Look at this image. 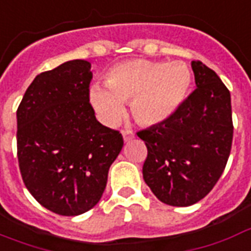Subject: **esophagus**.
Listing matches in <instances>:
<instances>
[{
  "label": "esophagus",
  "instance_id": "esophagus-1",
  "mask_svg": "<svg viewBox=\"0 0 251 251\" xmlns=\"http://www.w3.org/2000/svg\"><path fill=\"white\" fill-rule=\"evenodd\" d=\"M122 135H124V141H125V142H129V141H131L134 138V133L131 130H127V129H126V130H122Z\"/></svg>",
  "mask_w": 251,
  "mask_h": 251
}]
</instances>
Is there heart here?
Masks as SVG:
<instances>
[{"label":"heart","mask_w":251,"mask_h":251,"mask_svg":"<svg viewBox=\"0 0 251 251\" xmlns=\"http://www.w3.org/2000/svg\"><path fill=\"white\" fill-rule=\"evenodd\" d=\"M106 88L94 85L90 102L106 125H114L130 101L131 114L140 124L157 125L168 121L186 98L192 74L183 62L127 59L109 69Z\"/></svg>","instance_id":"heart-1"}]
</instances>
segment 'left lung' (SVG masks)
<instances>
[{
    "label": "left lung",
    "mask_w": 251,
    "mask_h": 251,
    "mask_svg": "<svg viewBox=\"0 0 251 251\" xmlns=\"http://www.w3.org/2000/svg\"><path fill=\"white\" fill-rule=\"evenodd\" d=\"M197 89L168 121L137 133L148 148L142 174L159 201L190 206L218 182L233 142L229 89L201 61H193Z\"/></svg>",
    "instance_id": "1"
}]
</instances>
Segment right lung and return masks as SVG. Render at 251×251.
<instances>
[{"label":"right lung","mask_w":251,"mask_h":251,"mask_svg":"<svg viewBox=\"0 0 251 251\" xmlns=\"http://www.w3.org/2000/svg\"><path fill=\"white\" fill-rule=\"evenodd\" d=\"M90 62L73 59L37 75L17 109L22 181L48 210L79 215L101 200L124 138L89 102Z\"/></svg>","instance_id":"right-lung-1"}]
</instances>
